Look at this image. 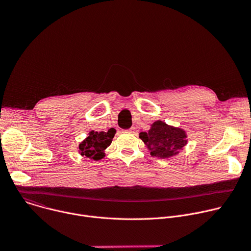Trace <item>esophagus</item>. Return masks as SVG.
<instances>
[{
	"mask_svg": "<svg viewBox=\"0 0 251 251\" xmlns=\"http://www.w3.org/2000/svg\"><path fill=\"white\" fill-rule=\"evenodd\" d=\"M125 132H126V133H129V134H134V133H135V130H134V128H132V129L126 130Z\"/></svg>",
	"mask_w": 251,
	"mask_h": 251,
	"instance_id": "esophagus-1",
	"label": "esophagus"
}]
</instances>
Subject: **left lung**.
<instances>
[{
  "mask_svg": "<svg viewBox=\"0 0 251 251\" xmlns=\"http://www.w3.org/2000/svg\"><path fill=\"white\" fill-rule=\"evenodd\" d=\"M139 138L152 156L161 159L178 155L188 143V135L183 128L168 125L162 120L151 124L148 132H141Z\"/></svg>",
  "mask_w": 251,
  "mask_h": 251,
  "instance_id": "8db88e82",
  "label": "left lung"
}]
</instances>
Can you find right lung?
<instances>
[{
    "mask_svg": "<svg viewBox=\"0 0 251 251\" xmlns=\"http://www.w3.org/2000/svg\"><path fill=\"white\" fill-rule=\"evenodd\" d=\"M116 130L114 128L109 129L107 132H97L91 130L88 132V136L79 143L77 147L78 153L84 157L94 161H98L105 157L104 151L109 147L114 138Z\"/></svg>",
    "mask_w": 251,
    "mask_h": 251,
    "instance_id": "right-lung-1",
    "label": "right lung"
}]
</instances>
